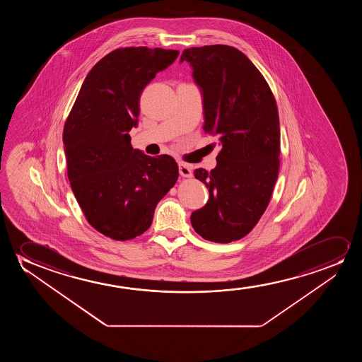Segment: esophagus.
Masks as SVG:
<instances>
[{
    "instance_id": "obj_1",
    "label": "esophagus",
    "mask_w": 362,
    "mask_h": 362,
    "mask_svg": "<svg viewBox=\"0 0 362 362\" xmlns=\"http://www.w3.org/2000/svg\"><path fill=\"white\" fill-rule=\"evenodd\" d=\"M179 174L184 177V178H190L192 175H193V172H192V168H190V165L188 164L180 163L179 164Z\"/></svg>"
}]
</instances>
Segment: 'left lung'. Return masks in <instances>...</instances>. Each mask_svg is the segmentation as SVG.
Here are the masks:
<instances>
[{"mask_svg":"<svg viewBox=\"0 0 362 362\" xmlns=\"http://www.w3.org/2000/svg\"><path fill=\"white\" fill-rule=\"evenodd\" d=\"M183 62L203 94L204 129L223 146L211 172L194 170L209 189V200L192 214V226L208 241H238L256 226L277 182V104L259 70L233 47L189 48Z\"/></svg>","mask_w":362,"mask_h":362,"instance_id":"1","label":"left lung"}]
</instances>
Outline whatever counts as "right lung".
Masks as SVG:
<instances>
[{"label": "right lung", "mask_w": 362, "mask_h": 362, "mask_svg": "<svg viewBox=\"0 0 362 362\" xmlns=\"http://www.w3.org/2000/svg\"><path fill=\"white\" fill-rule=\"evenodd\" d=\"M178 50L115 49L86 75L63 131L68 178L88 223L117 241L142 235L154 209L178 179L170 156L149 157L132 148L139 98Z\"/></svg>", "instance_id": "obj_1"}]
</instances>
